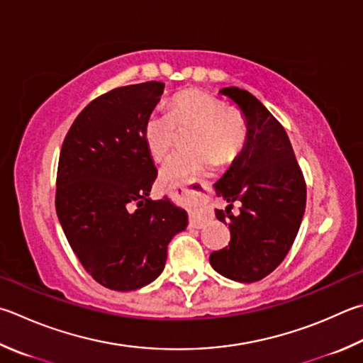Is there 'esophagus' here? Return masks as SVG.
Listing matches in <instances>:
<instances>
[{
    "label": "esophagus",
    "instance_id": "esophagus-1",
    "mask_svg": "<svg viewBox=\"0 0 363 363\" xmlns=\"http://www.w3.org/2000/svg\"><path fill=\"white\" fill-rule=\"evenodd\" d=\"M208 219V213L204 211V204L200 199H194L192 204H190V223L194 227L200 228Z\"/></svg>",
    "mask_w": 363,
    "mask_h": 363
}]
</instances>
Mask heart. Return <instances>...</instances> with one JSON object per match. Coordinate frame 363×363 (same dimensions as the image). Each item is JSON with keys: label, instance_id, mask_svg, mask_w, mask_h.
Listing matches in <instances>:
<instances>
[{"label": "heart", "instance_id": "heart-1", "mask_svg": "<svg viewBox=\"0 0 363 363\" xmlns=\"http://www.w3.org/2000/svg\"><path fill=\"white\" fill-rule=\"evenodd\" d=\"M177 127H190V147L195 150L174 154L160 168L163 186H181L196 179L220 163L232 162L246 140L245 117L228 108L219 98L203 90H184L173 98L171 111L154 109L144 121L143 136L149 154L162 160L173 147Z\"/></svg>", "mask_w": 363, "mask_h": 363}]
</instances>
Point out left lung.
Wrapping results in <instances>:
<instances>
[{
	"label": "left lung",
	"mask_w": 363,
	"mask_h": 363,
	"mask_svg": "<svg viewBox=\"0 0 363 363\" xmlns=\"http://www.w3.org/2000/svg\"><path fill=\"white\" fill-rule=\"evenodd\" d=\"M241 111L246 140L219 181L216 195L228 203L216 217L230 228L227 247L209 255L217 273L236 282L268 276L292 247L306 206V184L282 125L247 90H219ZM241 202L240 213H231Z\"/></svg>",
	"instance_id": "8db88e82"
}]
</instances>
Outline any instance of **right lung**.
<instances>
[{"label":"right lung","mask_w":363,"mask_h":363,"mask_svg":"<svg viewBox=\"0 0 363 363\" xmlns=\"http://www.w3.org/2000/svg\"><path fill=\"white\" fill-rule=\"evenodd\" d=\"M163 90L150 81L98 96L62 146L58 220L82 267L111 291H136L159 278L169 241L189 223L168 196H149L157 168L143 127Z\"/></svg>","instance_id":"right-lung-1"}]
</instances>
